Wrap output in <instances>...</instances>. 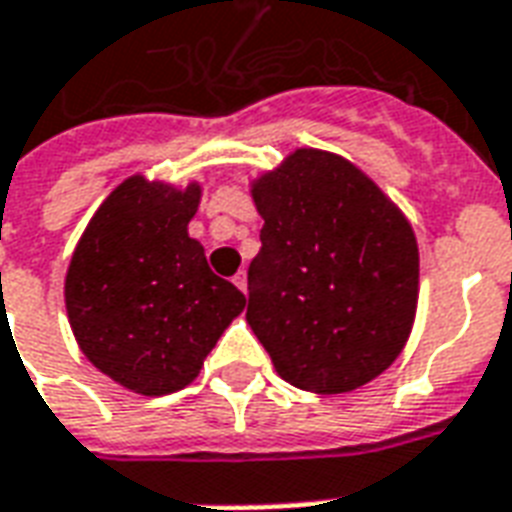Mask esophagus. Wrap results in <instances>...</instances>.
I'll return each mask as SVG.
<instances>
[{
    "instance_id": "34e87169",
    "label": "esophagus",
    "mask_w": 512,
    "mask_h": 512,
    "mask_svg": "<svg viewBox=\"0 0 512 512\" xmlns=\"http://www.w3.org/2000/svg\"><path fill=\"white\" fill-rule=\"evenodd\" d=\"M233 285H236L241 293H246V274H244V271H238V274L233 276Z\"/></svg>"
}]
</instances>
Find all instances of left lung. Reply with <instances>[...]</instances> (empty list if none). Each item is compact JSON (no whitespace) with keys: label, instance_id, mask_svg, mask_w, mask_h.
Wrapping results in <instances>:
<instances>
[{"label":"left lung","instance_id":"1","mask_svg":"<svg viewBox=\"0 0 512 512\" xmlns=\"http://www.w3.org/2000/svg\"><path fill=\"white\" fill-rule=\"evenodd\" d=\"M266 225L249 263L246 320L290 385L347 393L401 352L418 304V244L372 179L298 149L257 181Z\"/></svg>","mask_w":512,"mask_h":512}]
</instances>
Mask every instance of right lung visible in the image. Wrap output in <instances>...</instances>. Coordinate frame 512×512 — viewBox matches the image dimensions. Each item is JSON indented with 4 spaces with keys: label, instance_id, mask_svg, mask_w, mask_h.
<instances>
[{
    "label": "right lung",
    "instance_id": "right-lung-1",
    "mask_svg": "<svg viewBox=\"0 0 512 512\" xmlns=\"http://www.w3.org/2000/svg\"><path fill=\"white\" fill-rule=\"evenodd\" d=\"M200 187L184 192L132 176L94 214L64 282L83 355L143 396L195 380L246 298L189 238Z\"/></svg>",
    "mask_w": 512,
    "mask_h": 512
}]
</instances>
